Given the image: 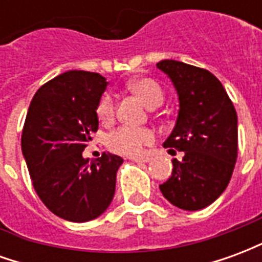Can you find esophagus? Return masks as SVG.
<instances>
[{
    "label": "esophagus",
    "instance_id": "1",
    "mask_svg": "<svg viewBox=\"0 0 262 262\" xmlns=\"http://www.w3.org/2000/svg\"><path fill=\"white\" fill-rule=\"evenodd\" d=\"M132 160H133V161H136V163H148V161H150V157H144V156H143V157H130Z\"/></svg>",
    "mask_w": 262,
    "mask_h": 262
}]
</instances>
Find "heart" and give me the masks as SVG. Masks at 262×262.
<instances>
[{
	"label": "heart",
	"instance_id": "b5f03b06",
	"mask_svg": "<svg viewBox=\"0 0 262 262\" xmlns=\"http://www.w3.org/2000/svg\"><path fill=\"white\" fill-rule=\"evenodd\" d=\"M129 88L142 98L148 108H156L163 103L164 92L157 81L151 78H137L129 82ZM97 115L99 120L109 122L115 115V97L108 92L102 95L97 106ZM154 140L153 132L146 127L120 126L108 136V147L118 154L123 156H137L142 153L143 147Z\"/></svg>",
	"mask_w": 262,
	"mask_h": 262
}]
</instances>
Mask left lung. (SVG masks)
Returning <instances> with one entry per match:
<instances>
[{
  "label": "left lung",
  "mask_w": 262,
  "mask_h": 262,
  "mask_svg": "<svg viewBox=\"0 0 262 262\" xmlns=\"http://www.w3.org/2000/svg\"><path fill=\"white\" fill-rule=\"evenodd\" d=\"M178 92L180 111L164 147L184 151L160 191L174 206L199 210L229 185L236 165L237 114L225 86L208 70L176 60L157 63ZM176 151V150H172Z\"/></svg>",
  "instance_id": "8db88e82"
}]
</instances>
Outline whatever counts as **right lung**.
<instances>
[{
    "mask_svg": "<svg viewBox=\"0 0 262 262\" xmlns=\"http://www.w3.org/2000/svg\"><path fill=\"white\" fill-rule=\"evenodd\" d=\"M106 85L101 74L81 70L54 77L35 94L22 129V153L37 196L70 222L95 219L114 199L122 157L102 153L91 164L82 157L98 130L97 106Z\"/></svg>",
    "mask_w": 262,
    "mask_h": 262,
    "instance_id": "add662e5",
    "label": "right lung"
}]
</instances>
